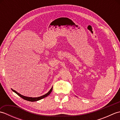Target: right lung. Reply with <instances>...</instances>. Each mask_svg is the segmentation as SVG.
Masks as SVG:
<instances>
[{
	"label": "right lung",
	"instance_id": "right-lung-1",
	"mask_svg": "<svg viewBox=\"0 0 120 120\" xmlns=\"http://www.w3.org/2000/svg\"><path fill=\"white\" fill-rule=\"evenodd\" d=\"M12 90L15 92L16 94H17L21 98H23L24 99H25V100L28 101H39L40 99H43V98H45L46 97H47V96H48L50 94V93L52 92V87L50 89V90L48 92V93H47L46 94H44V95H43L42 96H41L40 97H38V98H31V97H27V96H24L22 95H21V94H19V93H18L17 92H16V91H15L14 90H13L12 89Z\"/></svg>",
	"mask_w": 120,
	"mask_h": 120
}]
</instances>
